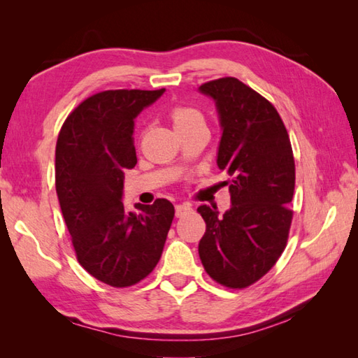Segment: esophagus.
I'll list each match as a JSON object with an SVG mask.
<instances>
[{"label":"esophagus","mask_w":358,"mask_h":358,"mask_svg":"<svg viewBox=\"0 0 358 358\" xmlns=\"http://www.w3.org/2000/svg\"><path fill=\"white\" fill-rule=\"evenodd\" d=\"M192 210V208H191V204H177V206H175V215H177L178 218L181 217V215H185L186 212H191Z\"/></svg>","instance_id":"1"}]
</instances>
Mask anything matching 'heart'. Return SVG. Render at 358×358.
Returning a JSON list of instances; mask_svg holds the SVG:
<instances>
[{
    "label": "heart",
    "instance_id": "heart-1",
    "mask_svg": "<svg viewBox=\"0 0 358 358\" xmlns=\"http://www.w3.org/2000/svg\"><path fill=\"white\" fill-rule=\"evenodd\" d=\"M171 120L177 131H185L196 124H204V117L203 113L192 108V106H185L178 104L171 110Z\"/></svg>",
    "mask_w": 358,
    "mask_h": 358
}]
</instances>
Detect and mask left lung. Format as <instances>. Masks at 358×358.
Listing matches in <instances>:
<instances>
[{"mask_svg": "<svg viewBox=\"0 0 358 358\" xmlns=\"http://www.w3.org/2000/svg\"><path fill=\"white\" fill-rule=\"evenodd\" d=\"M200 92L214 98L223 129L217 164L227 172L232 208L223 217L203 204L206 232L199 245L217 283L245 289L266 275L286 248L294 210L295 163L283 120L272 103L234 77Z\"/></svg>", "mask_w": 358, "mask_h": 358, "instance_id": "1", "label": "left lung"}]
</instances>
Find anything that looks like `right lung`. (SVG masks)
I'll use <instances>...</instances> for the list:
<instances>
[{
	"instance_id": "add662e5",
	"label": "right lung",
	"mask_w": 358,
	"mask_h": 358,
	"mask_svg": "<svg viewBox=\"0 0 358 358\" xmlns=\"http://www.w3.org/2000/svg\"><path fill=\"white\" fill-rule=\"evenodd\" d=\"M164 89L104 90L86 98L62 126L55 149V187L78 263L113 287L134 286L154 271L175 215L158 199L121 203L124 171L136 164L134 120Z\"/></svg>"
}]
</instances>
